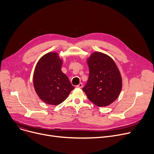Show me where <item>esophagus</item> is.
Segmentation results:
<instances>
[{"mask_svg": "<svg viewBox=\"0 0 154 154\" xmlns=\"http://www.w3.org/2000/svg\"><path fill=\"white\" fill-rule=\"evenodd\" d=\"M77 88H82L83 87V84H82V83H80L79 85H77V86H76Z\"/></svg>", "mask_w": 154, "mask_h": 154, "instance_id": "1", "label": "esophagus"}]
</instances>
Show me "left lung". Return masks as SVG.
Instances as JSON below:
<instances>
[{
  "mask_svg": "<svg viewBox=\"0 0 154 154\" xmlns=\"http://www.w3.org/2000/svg\"><path fill=\"white\" fill-rule=\"evenodd\" d=\"M89 77L82 88L88 98L98 106L112 103L122 88V79L118 67L109 56L99 52L87 60Z\"/></svg>",
  "mask_w": 154,
  "mask_h": 154,
  "instance_id": "obj_1",
  "label": "left lung"
}]
</instances>
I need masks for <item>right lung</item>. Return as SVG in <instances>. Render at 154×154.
I'll return each mask as SVG.
<instances>
[{
  "mask_svg": "<svg viewBox=\"0 0 154 154\" xmlns=\"http://www.w3.org/2000/svg\"><path fill=\"white\" fill-rule=\"evenodd\" d=\"M63 62L57 54L49 53L38 62L33 75L36 94L45 103L57 105L74 89L67 75L61 71Z\"/></svg>",
  "mask_w": 154,
  "mask_h": 154,
  "instance_id": "add662e5",
  "label": "right lung"
}]
</instances>
